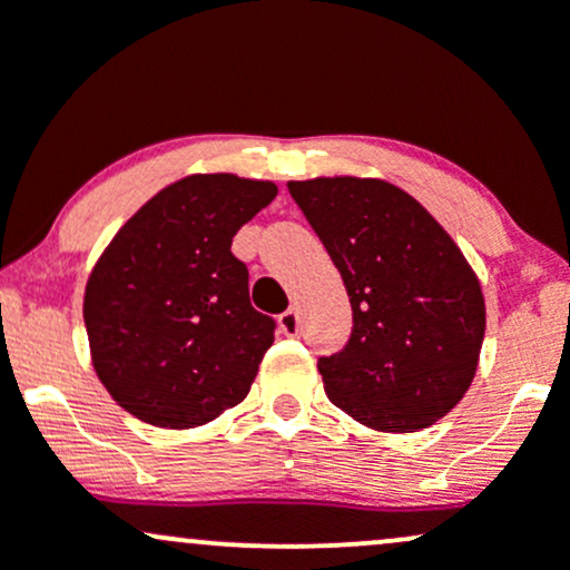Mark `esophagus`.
I'll use <instances>...</instances> for the list:
<instances>
[{
    "mask_svg": "<svg viewBox=\"0 0 570 570\" xmlns=\"http://www.w3.org/2000/svg\"><path fill=\"white\" fill-rule=\"evenodd\" d=\"M278 326H281V332H284V335H289V337H294L299 332V316H297V311H294V307H289V311H284L278 316Z\"/></svg>",
    "mask_w": 570,
    "mask_h": 570,
    "instance_id": "34e87169",
    "label": "esophagus"
}]
</instances>
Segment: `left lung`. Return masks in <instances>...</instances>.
<instances>
[{"label":"left lung","instance_id":"left-lung-1","mask_svg":"<svg viewBox=\"0 0 570 570\" xmlns=\"http://www.w3.org/2000/svg\"><path fill=\"white\" fill-rule=\"evenodd\" d=\"M343 276L353 330L318 358L324 391L364 426L426 429L461 402L485 337L480 281L412 195L383 179L289 181Z\"/></svg>","mask_w":570,"mask_h":570}]
</instances>
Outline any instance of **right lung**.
Wrapping results in <instances>:
<instances>
[{
    "instance_id": "add662e5",
    "label": "right lung",
    "mask_w": 570,
    "mask_h": 570,
    "mask_svg": "<svg viewBox=\"0 0 570 570\" xmlns=\"http://www.w3.org/2000/svg\"><path fill=\"white\" fill-rule=\"evenodd\" d=\"M273 181L195 174L160 189L101 254L85 286L98 381L130 415L193 429L244 402L276 322L254 311L235 233Z\"/></svg>"
}]
</instances>
